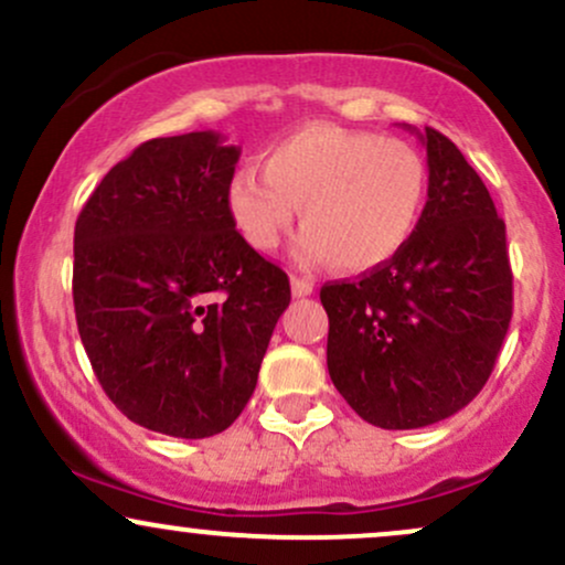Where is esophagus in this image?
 I'll return each instance as SVG.
<instances>
[{
    "label": "esophagus",
    "instance_id": "34e87169",
    "mask_svg": "<svg viewBox=\"0 0 565 565\" xmlns=\"http://www.w3.org/2000/svg\"><path fill=\"white\" fill-rule=\"evenodd\" d=\"M291 295L295 297L313 295V281H308V278H302V276H291Z\"/></svg>",
    "mask_w": 565,
    "mask_h": 565
}]
</instances>
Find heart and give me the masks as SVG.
<instances>
[{
	"label": "heart",
	"mask_w": 565,
	"mask_h": 565,
	"mask_svg": "<svg viewBox=\"0 0 565 565\" xmlns=\"http://www.w3.org/2000/svg\"><path fill=\"white\" fill-rule=\"evenodd\" d=\"M427 161L412 142L359 129L310 125L274 142L263 174L252 167L228 185L231 223L252 249H276L302 217L297 260L364 274L391 263L423 217Z\"/></svg>",
	"instance_id": "b5f03b06"
}]
</instances>
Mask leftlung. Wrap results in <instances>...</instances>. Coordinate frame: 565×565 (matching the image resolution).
<instances>
[{"instance_id": "obj_1", "label": "left lung", "mask_w": 565, "mask_h": 565, "mask_svg": "<svg viewBox=\"0 0 565 565\" xmlns=\"http://www.w3.org/2000/svg\"><path fill=\"white\" fill-rule=\"evenodd\" d=\"M427 204L391 263L329 281V377L359 417L414 430L468 406L512 319L504 220L462 151L425 127Z\"/></svg>"}]
</instances>
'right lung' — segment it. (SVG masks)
Segmentation results:
<instances>
[{
	"label": "right lung",
	"mask_w": 565,
	"mask_h": 565,
	"mask_svg": "<svg viewBox=\"0 0 565 565\" xmlns=\"http://www.w3.org/2000/svg\"><path fill=\"white\" fill-rule=\"evenodd\" d=\"M236 146L148 140L111 167L74 228L82 345L127 419L172 438L223 433L257 385L289 278L231 223Z\"/></svg>",
	"instance_id": "add662e5"
}]
</instances>
